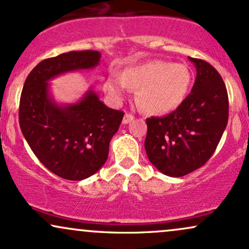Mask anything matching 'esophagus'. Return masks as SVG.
<instances>
[{
  "label": "esophagus",
  "instance_id": "esophagus-1",
  "mask_svg": "<svg viewBox=\"0 0 249 249\" xmlns=\"http://www.w3.org/2000/svg\"><path fill=\"white\" fill-rule=\"evenodd\" d=\"M134 119V117L132 115H130V113H125L124 118H123V124H128L130 122H132Z\"/></svg>",
  "mask_w": 249,
  "mask_h": 249
}]
</instances>
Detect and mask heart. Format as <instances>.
<instances>
[{
  "label": "heart",
  "instance_id": "b5f03b06",
  "mask_svg": "<svg viewBox=\"0 0 249 249\" xmlns=\"http://www.w3.org/2000/svg\"><path fill=\"white\" fill-rule=\"evenodd\" d=\"M192 72L186 64L153 59L128 67L105 78L104 91L111 101H124L127 89L136 90V102L150 115H164L178 108L190 92Z\"/></svg>",
  "mask_w": 249,
  "mask_h": 249
}]
</instances>
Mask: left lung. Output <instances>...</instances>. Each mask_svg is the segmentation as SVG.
Listing matches in <instances>:
<instances>
[{
  "instance_id": "1",
  "label": "left lung",
  "mask_w": 249,
  "mask_h": 249,
  "mask_svg": "<svg viewBox=\"0 0 249 249\" xmlns=\"http://www.w3.org/2000/svg\"><path fill=\"white\" fill-rule=\"evenodd\" d=\"M196 78L191 93L170 115L146 119L148 160L168 177H182L206 164L228 122V95L210 63L192 58Z\"/></svg>"
}]
</instances>
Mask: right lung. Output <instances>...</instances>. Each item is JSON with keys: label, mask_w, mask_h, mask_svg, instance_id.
Wrapping results in <instances>:
<instances>
[{"label": "right lung", "mask_w": 249, "mask_h": 249, "mask_svg": "<svg viewBox=\"0 0 249 249\" xmlns=\"http://www.w3.org/2000/svg\"><path fill=\"white\" fill-rule=\"evenodd\" d=\"M101 53L70 51L36 65L25 79L19 101V126L38 160L68 180L89 178L108 156L111 138L124 112L107 107L92 88L78 102L58 104L49 82L63 73L96 68Z\"/></svg>", "instance_id": "1"}]
</instances>
